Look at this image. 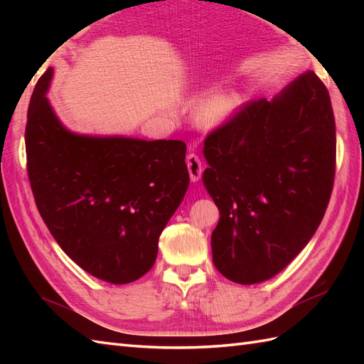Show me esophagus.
Returning a JSON list of instances; mask_svg holds the SVG:
<instances>
[{"mask_svg":"<svg viewBox=\"0 0 364 364\" xmlns=\"http://www.w3.org/2000/svg\"><path fill=\"white\" fill-rule=\"evenodd\" d=\"M186 164L189 170V176L192 183H197L203 173V162L196 153H189L186 156Z\"/></svg>","mask_w":364,"mask_h":364,"instance_id":"esophagus-1","label":"esophagus"}]
</instances>
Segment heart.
Segmentation results:
<instances>
[{
    "instance_id": "b5f03b06",
    "label": "heart",
    "mask_w": 364,
    "mask_h": 364,
    "mask_svg": "<svg viewBox=\"0 0 364 364\" xmlns=\"http://www.w3.org/2000/svg\"><path fill=\"white\" fill-rule=\"evenodd\" d=\"M239 107L235 92H219L202 100L196 107V119L205 128H219L233 117Z\"/></svg>"
}]
</instances>
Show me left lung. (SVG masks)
I'll return each instance as SVG.
<instances>
[{
  "mask_svg": "<svg viewBox=\"0 0 364 364\" xmlns=\"http://www.w3.org/2000/svg\"><path fill=\"white\" fill-rule=\"evenodd\" d=\"M335 129L328 90L308 70L205 139L202 180L220 211L213 262L223 277L266 282L310 242L333 188Z\"/></svg>",
  "mask_w": 364,
  "mask_h": 364,
  "instance_id": "left-lung-1",
  "label": "left lung"
}]
</instances>
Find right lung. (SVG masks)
Masks as SVG:
<instances>
[{
    "label": "right lung",
    "mask_w": 364,
    "mask_h": 364,
    "mask_svg": "<svg viewBox=\"0 0 364 364\" xmlns=\"http://www.w3.org/2000/svg\"><path fill=\"white\" fill-rule=\"evenodd\" d=\"M37 81L25 131L28 176L45 225L76 264L131 283L153 267L162 230L189 186L186 144L87 136L63 125Z\"/></svg>",
    "instance_id": "1"
}]
</instances>
